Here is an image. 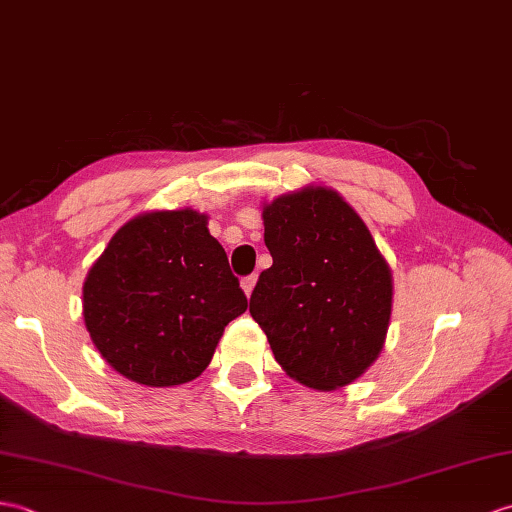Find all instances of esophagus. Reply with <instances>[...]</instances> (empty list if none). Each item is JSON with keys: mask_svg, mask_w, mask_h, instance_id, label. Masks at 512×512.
I'll return each mask as SVG.
<instances>
[{"mask_svg": "<svg viewBox=\"0 0 512 512\" xmlns=\"http://www.w3.org/2000/svg\"><path fill=\"white\" fill-rule=\"evenodd\" d=\"M255 283H257V277H246V279H242V290H244V294H246V296H251V294H253Z\"/></svg>", "mask_w": 512, "mask_h": 512, "instance_id": "esophagus-1", "label": "esophagus"}]
</instances>
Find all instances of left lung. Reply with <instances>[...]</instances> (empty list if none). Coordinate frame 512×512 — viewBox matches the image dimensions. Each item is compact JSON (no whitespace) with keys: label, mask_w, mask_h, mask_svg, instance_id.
<instances>
[{"label":"left lung","mask_w":512,"mask_h":512,"mask_svg":"<svg viewBox=\"0 0 512 512\" xmlns=\"http://www.w3.org/2000/svg\"><path fill=\"white\" fill-rule=\"evenodd\" d=\"M272 266L259 275L251 316L296 382L338 390L384 349L392 270L371 231L336 189L307 185L264 202Z\"/></svg>","instance_id":"8db88e82"}]
</instances>
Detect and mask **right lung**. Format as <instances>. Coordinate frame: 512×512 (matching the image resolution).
Wrapping results in <instances>:
<instances>
[{
    "mask_svg": "<svg viewBox=\"0 0 512 512\" xmlns=\"http://www.w3.org/2000/svg\"><path fill=\"white\" fill-rule=\"evenodd\" d=\"M207 213L192 207L139 213L117 229L82 285L95 349L135 384H187L209 366L246 296Z\"/></svg>",
    "mask_w": 512,
    "mask_h": 512,
    "instance_id": "obj_1",
    "label": "right lung"
}]
</instances>
